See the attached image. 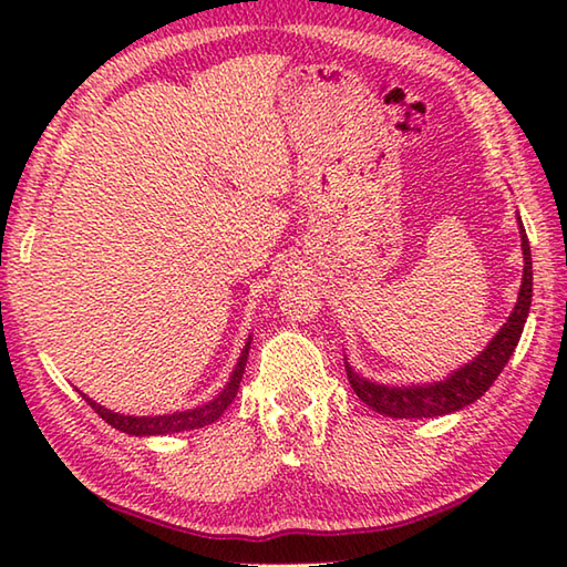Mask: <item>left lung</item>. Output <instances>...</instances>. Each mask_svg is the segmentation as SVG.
Returning <instances> with one entry per match:
<instances>
[{
  "mask_svg": "<svg viewBox=\"0 0 567 567\" xmlns=\"http://www.w3.org/2000/svg\"><path fill=\"white\" fill-rule=\"evenodd\" d=\"M516 224H519L522 252H524V275L519 297L507 321L502 329L492 336L489 343L480 351L473 360H467L461 368L451 370L449 375L431 382H409V384H384L370 378H363L353 370L346 358V375L351 382L353 392L363 400L372 412L392 416V419H431L453 414L457 409L477 402L492 382L497 380L499 372L507 365L516 343L522 339L524 323L532 309V292H534V270H532V248L524 231L522 216L516 212Z\"/></svg>",
  "mask_w": 567,
  "mask_h": 567,
  "instance_id": "left-lung-1",
  "label": "left lung"
}]
</instances>
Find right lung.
Listing matches in <instances>:
<instances>
[{
  "mask_svg": "<svg viewBox=\"0 0 567 567\" xmlns=\"http://www.w3.org/2000/svg\"><path fill=\"white\" fill-rule=\"evenodd\" d=\"M250 341L252 336H248V341L244 346V351H240L236 365L231 370V375H228V382L219 390V394H214L209 402L197 404L192 409H183V412H173V414H155V416H136V414H118L114 409H106L102 404H97L87 396L84 392L82 400L87 402L94 412H97L106 424L128 433V436H167V433H179V431H192V429H202V426H209L214 424L216 419H219L226 406L234 402V396L238 392V384L240 378H244L246 372V360H248V351H250Z\"/></svg>",
  "mask_w": 567,
  "mask_h": 567,
  "instance_id": "add662e5",
  "label": "right lung"
}]
</instances>
